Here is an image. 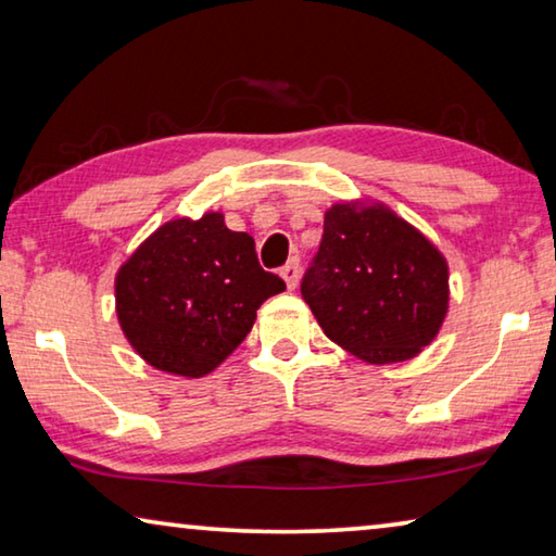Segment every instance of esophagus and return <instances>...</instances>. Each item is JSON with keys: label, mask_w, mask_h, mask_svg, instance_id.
Instances as JSON below:
<instances>
[{"label": "esophagus", "mask_w": 556, "mask_h": 556, "mask_svg": "<svg viewBox=\"0 0 556 556\" xmlns=\"http://www.w3.org/2000/svg\"><path fill=\"white\" fill-rule=\"evenodd\" d=\"M279 275H281V279L287 281L289 289H296V285H299V260L296 257L289 260L287 265L279 269Z\"/></svg>", "instance_id": "34e87169"}]
</instances>
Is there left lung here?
Returning a JSON list of instances; mask_svg holds the SVG:
<instances>
[{
    "label": "left lung",
    "mask_w": 556,
    "mask_h": 556,
    "mask_svg": "<svg viewBox=\"0 0 556 556\" xmlns=\"http://www.w3.org/2000/svg\"><path fill=\"white\" fill-rule=\"evenodd\" d=\"M324 333L365 363H402L434 341L448 312V265L384 203L343 201L301 281Z\"/></svg>",
    "instance_id": "left-lung-1"
}]
</instances>
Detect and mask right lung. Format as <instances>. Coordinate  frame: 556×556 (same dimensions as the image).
Returning a JSON list of instances; mask_svg holds the SVG:
<instances>
[{
    "label": "right lung",
    "mask_w": 556,
    "mask_h": 556,
    "mask_svg": "<svg viewBox=\"0 0 556 556\" xmlns=\"http://www.w3.org/2000/svg\"><path fill=\"white\" fill-rule=\"evenodd\" d=\"M287 285L257 262L255 240L223 213L174 218L117 269L122 333L152 368L203 378L252 331L257 308Z\"/></svg>",
    "instance_id": "add662e5"
}]
</instances>
